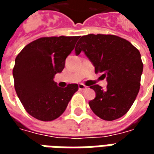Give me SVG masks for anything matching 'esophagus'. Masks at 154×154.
Masks as SVG:
<instances>
[{"instance_id": "esophagus-1", "label": "esophagus", "mask_w": 154, "mask_h": 154, "mask_svg": "<svg viewBox=\"0 0 154 154\" xmlns=\"http://www.w3.org/2000/svg\"><path fill=\"white\" fill-rule=\"evenodd\" d=\"M78 88H79V90L84 91V90H86V89H87V86H85L84 84L81 83V84H79V85H78Z\"/></svg>"}]
</instances>
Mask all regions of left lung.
Wrapping results in <instances>:
<instances>
[{
    "mask_svg": "<svg viewBox=\"0 0 154 154\" xmlns=\"http://www.w3.org/2000/svg\"><path fill=\"white\" fill-rule=\"evenodd\" d=\"M84 52L95 67V72L106 78L107 87H90L96 92L89 101L94 113L104 120L125 115L139 93L143 72L141 55L130 42L112 35H87L77 42L75 53Z\"/></svg>",
    "mask_w": 154,
    "mask_h": 154,
    "instance_id": "obj_1",
    "label": "left lung"
}]
</instances>
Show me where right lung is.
<instances>
[{
    "instance_id": "right-lung-1",
    "label": "right lung",
    "mask_w": 154,
    "mask_h": 154,
    "mask_svg": "<svg viewBox=\"0 0 154 154\" xmlns=\"http://www.w3.org/2000/svg\"><path fill=\"white\" fill-rule=\"evenodd\" d=\"M79 36L43 37L27 44L15 58V89L29 115L42 121L57 119L66 110L77 84L57 87L55 74L65 67Z\"/></svg>"
}]
</instances>
